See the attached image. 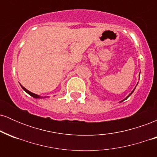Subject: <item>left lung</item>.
Instances as JSON below:
<instances>
[{
  "mask_svg": "<svg viewBox=\"0 0 157 157\" xmlns=\"http://www.w3.org/2000/svg\"><path fill=\"white\" fill-rule=\"evenodd\" d=\"M135 88H136V87H135ZM135 88H134V90H133V91H131V92L130 94H128V96H127V97H126L125 99H124V100H122V101H120V102H122V101H124V100H126V99H128V97L129 96H130V95H131V94H132L133 92H134V90H135Z\"/></svg>",
  "mask_w": 157,
  "mask_h": 157,
  "instance_id": "obj_1",
  "label": "left lung"
}]
</instances>
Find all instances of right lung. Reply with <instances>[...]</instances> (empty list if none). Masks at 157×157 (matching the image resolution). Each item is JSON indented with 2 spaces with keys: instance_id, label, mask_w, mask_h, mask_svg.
<instances>
[{
  "instance_id": "right-lung-1",
  "label": "right lung",
  "mask_w": 157,
  "mask_h": 157,
  "mask_svg": "<svg viewBox=\"0 0 157 157\" xmlns=\"http://www.w3.org/2000/svg\"><path fill=\"white\" fill-rule=\"evenodd\" d=\"M21 87H22V89H23V90H24V91H26V92L27 94H29L30 96H32V97H34V98L38 99V98H43V97H41V96H40V95H37V94H34V93L31 92V91H29V90H27L26 89H25V88L23 87V86H21ZM46 97H45V98H46Z\"/></svg>"
}]
</instances>
